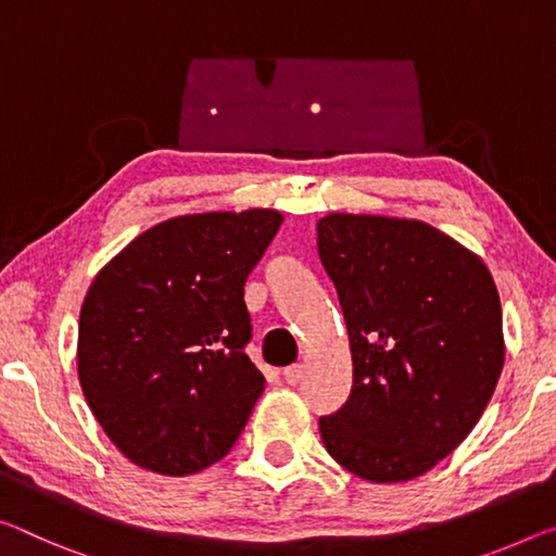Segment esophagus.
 Listing matches in <instances>:
<instances>
[{"label":"esophagus","mask_w":556,"mask_h":556,"mask_svg":"<svg viewBox=\"0 0 556 556\" xmlns=\"http://www.w3.org/2000/svg\"><path fill=\"white\" fill-rule=\"evenodd\" d=\"M285 381L289 383V386H296L299 381H302L304 378V366L302 364H294V366H289V368H285Z\"/></svg>","instance_id":"34e87169"}]
</instances>
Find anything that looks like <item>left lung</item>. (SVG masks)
<instances>
[{"mask_svg": "<svg viewBox=\"0 0 556 556\" xmlns=\"http://www.w3.org/2000/svg\"><path fill=\"white\" fill-rule=\"evenodd\" d=\"M316 247L346 321L354 383L319 418L368 482L428 472L468 438L505 364L500 294L478 254L418 219L333 213Z\"/></svg>", "mask_w": 556, "mask_h": 556, "instance_id": "1", "label": "left lung"}]
</instances>
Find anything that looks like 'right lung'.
Segmentation results:
<instances>
[{"instance_id": "right-lung-1", "label": "right lung", "mask_w": 556, "mask_h": 556, "mask_svg": "<svg viewBox=\"0 0 556 556\" xmlns=\"http://www.w3.org/2000/svg\"><path fill=\"white\" fill-rule=\"evenodd\" d=\"M277 210L165 219L96 275L78 319V381L113 445L182 478L230 453L264 391L244 354V281Z\"/></svg>"}]
</instances>
